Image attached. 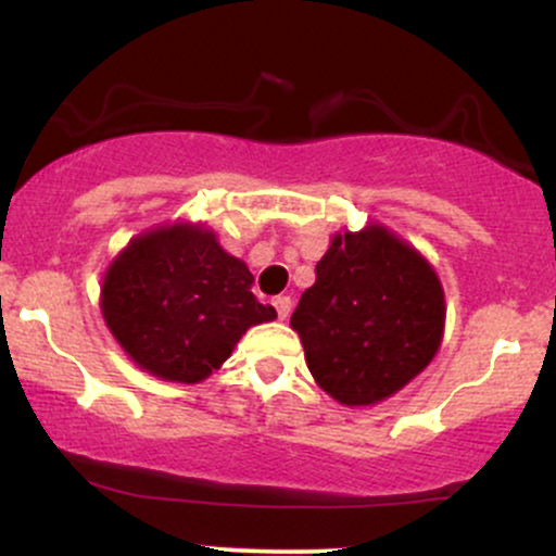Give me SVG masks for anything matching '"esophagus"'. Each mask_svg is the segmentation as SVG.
<instances>
[{"mask_svg":"<svg viewBox=\"0 0 556 556\" xmlns=\"http://www.w3.org/2000/svg\"><path fill=\"white\" fill-rule=\"evenodd\" d=\"M274 308H277V316L285 321V318L290 316V311H292V298L290 295H277V298H274Z\"/></svg>","mask_w":556,"mask_h":556,"instance_id":"obj_1","label":"esophagus"}]
</instances>
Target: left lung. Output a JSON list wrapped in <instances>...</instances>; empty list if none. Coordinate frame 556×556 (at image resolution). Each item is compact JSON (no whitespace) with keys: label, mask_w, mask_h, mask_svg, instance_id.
<instances>
[{"label":"left lung","mask_w":556,"mask_h":556,"mask_svg":"<svg viewBox=\"0 0 556 556\" xmlns=\"http://www.w3.org/2000/svg\"><path fill=\"white\" fill-rule=\"evenodd\" d=\"M290 324L324 392L374 405L437 355L444 292L418 251L371 225L331 240Z\"/></svg>","instance_id":"1"}]
</instances>
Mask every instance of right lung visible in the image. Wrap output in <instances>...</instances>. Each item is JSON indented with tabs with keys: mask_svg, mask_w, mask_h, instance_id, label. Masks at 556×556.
<instances>
[{
	"mask_svg": "<svg viewBox=\"0 0 556 556\" xmlns=\"http://www.w3.org/2000/svg\"><path fill=\"white\" fill-rule=\"evenodd\" d=\"M253 274L212 232L177 225L132 240L110 266L101 308L140 368L195 384L229 358L253 324L277 318Z\"/></svg>",
	"mask_w": 556,
	"mask_h": 556,
	"instance_id": "add662e5",
	"label": "right lung"
}]
</instances>
